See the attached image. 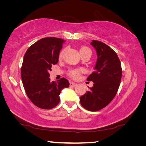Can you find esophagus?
<instances>
[{"instance_id": "1", "label": "esophagus", "mask_w": 146, "mask_h": 146, "mask_svg": "<svg viewBox=\"0 0 146 146\" xmlns=\"http://www.w3.org/2000/svg\"><path fill=\"white\" fill-rule=\"evenodd\" d=\"M76 85H77V84L73 82H72V81H71V82H70V86H74V87H75V86H76Z\"/></svg>"}]
</instances>
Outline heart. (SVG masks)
<instances>
[{"instance_id":"1","label":"heart","mask_w":146,"mask_h":146,"mask_svg":"<svg viewBox=\"0 0 146 146\" xmlns=\"http://www.w3.org/2000/svg\"><path fill=\"white\" fill-rule=\"evenodd\" d=\"M87 52H91L90 49L88 48V47H82V48H81L80 49V55H82L84 53H86ZM64 53V50H62L59 54V57L61 58L62 56V55ZM81 72H82V70H73V71H71L70 72V75L72 76L73 78H78L79 75H80V74L81 73Z\"/></svg>"}]
</instances>
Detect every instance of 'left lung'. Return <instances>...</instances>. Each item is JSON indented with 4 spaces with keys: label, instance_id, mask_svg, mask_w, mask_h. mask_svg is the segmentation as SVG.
<instances>
[{
    "label": "left lung",
    "instance_id": "8db88e82",
    "mask_svg": "<svg viewBox=\"0 0 146 146\" xmlns=\"http://www.w3.org/2000/svg\"><path fill=\"white\" fill-rule=\"evenodd\" d=\"M91 46L97 55L92 74L88 81H93V86L80 97L81 105L90 111L102 110L111 102L119 88L122 70L116 53L110 46L102 42L93 40Z\"/></svg>",
    "mask_w": 146,
    "mask_h": 146
}]
</instances>
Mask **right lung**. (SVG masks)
Masks as SVG:
<instances>
[{
  "mask_svg": "<svg viewBox=\"0 0 146 146\" xmlns=\"http://www.w3.org/2000/svg\"><path fill=\"white\" fill-rule=\"evenodd\" d=\"M55 37L41 38L31 45L24 56L21 78L25 91L35 105L44 110L55 108L60 102L62 90L68 88V80L62 78L51 82L49 71L58 62L59 53L64 43Z\"/></svg>",
  "mask_w": 146,
  "mask_h": 146,
  "instance_id": "1",
  "label": "right lung"
}]
</instances>
